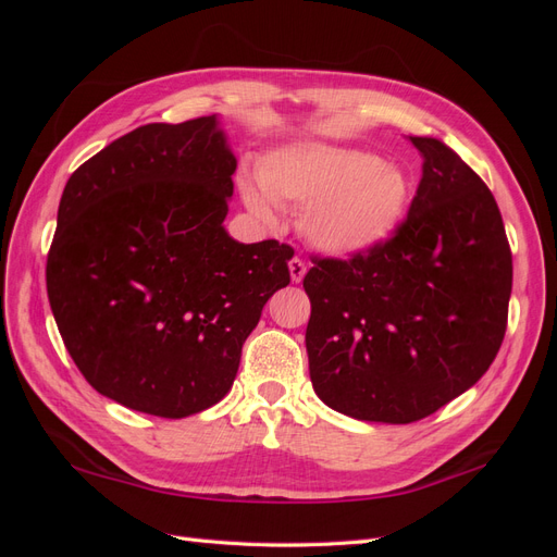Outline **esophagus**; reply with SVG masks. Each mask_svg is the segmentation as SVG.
Instances as JSON below:
<instances>
[{
	"mask_svg": "<svg viewBox=\"0 0 557 557\" xmlns=\"http://www.w3.org/2000/svg\"><path fill=\"white\" fill-rule=\"evenodd\" d=\"M288 267H290V278H293V283H299L301 278H305V274H307V262H305V260L293 258Z\"/></svg>",
	"mask_w": 557,
	"mask_h": 557,
	"instance_id": "1",
	"label": "esophagus"
}]
</instances>
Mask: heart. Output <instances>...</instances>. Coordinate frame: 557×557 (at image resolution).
I'll list each match as a JSON object with an SVG mask.
<instances>
[{
	"mask_svg": "<svg viewBox=\"0 0 557 557\" xmlns=\"http://www.w3.org/2000/svg\"><path fill=\"white\" fill-rule=\"evenodd\" d=\"M260 183H242L246 207L262 218L274 202L309 207L307 237L327 252L352 256L391 237L407 209L409 181L372 153L325 144L276 150L260 166Z\"/></svg>",
	"mask_w": 557,
	"mask_h": 557,
	"instance_id": "obj_1",
	"label": "heart"
}]
</instances>
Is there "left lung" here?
Wrapping results in <instances>:
<instances>
[{"label": "left lung", "instance_id": "1", "mask_svg": "<svg viewBox=\"0 0 557 557\" xmlns=\"http://www.w3.org/2000/svg\"><path fill=\"white\" fill-rule=\"evenodd\" d=\"M423 158L393 237L305 276L309 374L334 411L416 423L469 391L507 332L511 248L493 193L458 153L411 137Z\"/></svg>", "mask_w": 557, "mask_h": 557}]
</instances>
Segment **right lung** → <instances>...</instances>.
<instances>
[{
  "label": "right lung",
  "instance_id": "add662e5",
  "mask_svg": "<svg viewBox=\"0 0 557 557\" xmlns=\"http://www.w3.org/2000/svg\"><path fill=\"white\" fill-rule=\"evenodd\" d=\"M237 158L215 115L132 129L64 185L46 290L78 372L132 411L221 401L293 248L223 227Z\"/></svg>",
  "mask_w": 557,
  "mask_h": 557
}]
</instances>
